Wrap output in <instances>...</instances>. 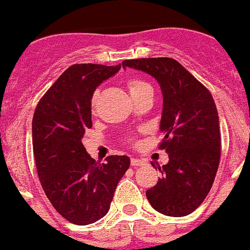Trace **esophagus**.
Here are the masks:
<instances>
[{"instance_id":"obj_1","label":"esophagus","mask_w":250,"mask_h":250,"mask_svg":"<svg viewBox=\"0 0 250 250\" xmlns=\"http://www.w3.org/2000/svg\"><path fill=\"white\" fill-rule=\"evenodd\" d=\"M131 166L132 167H144V166H146V162H145L144 159L131 158Z\"/></svg>"}]
</instances>
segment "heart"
Instances as JSON below:
<instances>
[{
  "mask_svg": "<svg viewBox=\"0 0 250 250\" xmlns=\"http://www.w3.org/2000/svg\"><path fill=\"white\" fill-rule=\"evenodd\" d=\"M127 88H129L130 94H131V97L134 99L136 98V97H139L140 94L144 93V92H146L147 89H152L151 84H149L148 82H146V81L144 80H140V78H132V80H130L129 82H127ZM127 140H129L130 142H132L134 141V137L129 136Z\"/></svg>",
  "mask_w": 250,
  "mask_h": 250,
  "instance_id": "1",
  "label": "heart"
}]
</instances>
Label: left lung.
I'll use <instances>...</instances> for the list:
<instances>
[{
    "label": "left lung",
    "instance_id": "obj_1",
    "mask_svg": "<svg viewBox=\"0 0 250 250\" xmlns=\"http://www.w3.org/2000/svg\"><path fill=\"white\" fill-rule=\"evenodd\" d=\"M153 76L162 88L161 131L169 162L159 167L162 178L146 191L152 208L173 217L191 213L201 205L215 180L221 159L218 114L210 91L170 58L123 61Z\"/></svg>",
    "mask_w": 250,
    "mask_h": 250
}]
</instances>
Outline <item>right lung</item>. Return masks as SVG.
<instances>
[{
	"label": "right lung",
	"mask_w": 250,
	"mask_h": 250,
	"mask_svg": "<svg viewBox=\"0 0 250 250\" xmlns=\"http://www.w3.org/2000/svg\"><path fill=\"white\" fill-rule=\"evenodd\" d=\"M121 65L76 63L40 98L33 116V152L40 184L56 211L84 226L106 215L119 180L130 167L126 156L96 162L82 137L92 127L96 88Z\"/></svg>",
	"instance_id": "add662e5"
}]
</instances>
